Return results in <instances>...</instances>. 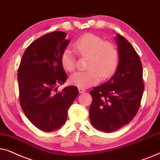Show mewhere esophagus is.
Wrapping results in <instances>:
<instances>
[{
	"instance_id": "34e87169",
	"label": "esophagus",
	"mask_w": 160,
	"mask_h": 160,
	"mask_svg": "<svg viewBox=\"0 0 160 160\" xmlns=\"http://www.w3.org/2000/svg\"><path fill=\"white\" fill-rule=\"evenodd\" d=\"M78 91H79V93H84L86 90H85L84 88H78Z\"/></svg>"
}]
</instances>
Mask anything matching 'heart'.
I'll return each instance as SVG.
<instances>
[{
    "label": "heart",
    "instance_id": "heart-1",
    "mask_svg": "<svg viewBox=\"0 0 160 160\" xmlns=\"http://www.w3.org/2000/svg\"><path fill=\"white\" fill-rule=\"evenodd\" d=\"M74 50L81 56H88L87 69L78 72L70 77L71 84L86 88L99 82L101 77L108 78L116 71L118 63V51L114 44L104 42L103 39L93 33H86L77 39ZM61 64L68 72H73L76 58L73 51L66 48L61 57Z\"/></svg>",
    "mask_w": 160,
    "mask_h": 160
}]
</instances>
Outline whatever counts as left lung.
Masks as SVG:
<instances>
[{"instance_id": "8db88e82", "label": "left lung", "mask_w": 160, "mask_h": 160, "mask_svg": "<svg viewBox=\"0 0 160 160\" xmlns=\"http://www.w3.org/2000/svg\"><path fill=\"white\" fill-rule=\"evenodd\" d=\"M116 35L119 58L116 72L108 82L90 91L91 123L104 132L118 130L132 120L144 91L139 55L124 37Z\"/></svg>"}]
</instances>
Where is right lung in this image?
Returning <instances> with one entry per match:
<instances>
[{
  "label": "right lung",
  "instance_id": "right-lung-1",
  "mask_svg": "<svg viewBox=\"0 0 160 160\" xmlns=\"http://www.w3.org/2000/svg\"><path fill=\"white\" fill-rule=\"evenodd\" d=\"M67 33L45 34L28 47L18 69L20 103L25 116L40 130L52 132L64 124L67 112L78 95L75 86L57 92L67 80L61 64L63 51L69 43Z\"/></svg>",
  "mask_w": 160,
  "mask_h": 160
}]
</instances>
